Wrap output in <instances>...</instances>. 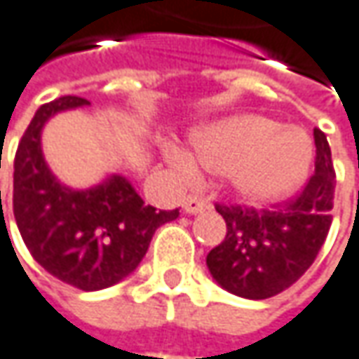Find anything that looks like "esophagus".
<instances>
[{
    "mask_svg": "<svg viewBox=\"0 0 359 359\" xmlns=\"http://www.w3.org/2000/svg\"><path fill=\"white\" fill-rule=\"evenodd\" d=\"M182 209H184V212H189V215H198V212H203V210L207 209V203L203 198H198V196L191 195L184 198Z\"/></svg>",
    "mask_w": 359,
    "mask_h": 359,
    "instance_id": "1",
    "label": "esophagus"
}]
</instances>
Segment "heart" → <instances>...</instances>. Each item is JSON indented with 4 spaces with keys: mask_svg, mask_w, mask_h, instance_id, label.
Segmentation results:
<instances>
[{
    "mask_svg": "<svg viewBox=\"0 0 359 359\" xmlns=\"http://www.w3.org/2000/svg\"><path fill=\"white\" fill-rule=\"evenodd\" d=\"M195 156L187 150L166 149L164 158L184 182L210 175H229L233 191L251 205L281 201L302 187L311 164L309 136L295 126L259 114L226 118L198 133Z\"/></svg>",
    "mask_w": 359,
    "mask_h": 359,
    "instance_id": "1",
    "label": "heart"
}]
</instances>
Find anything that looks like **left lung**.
<instances>
[{"label":"left lung","mask_w":359,"mask_h":359,"mask_svg":"<svg viewBox=\"0 0 359 359\" xmlns=\"http://www.w3.org/2000/svg\"><path fill=\"white\" fill-rule=\"evenodd\" d=\"M316 138V172L302 195L277 210L217 207L225 241L207 255L212 279L245 299H267L293 285L320 253L332 225L335 172L321 130Z\"/></svg>","instance_id":"8db88e82"}]
</instances>
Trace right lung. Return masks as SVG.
Instances as JSON below:
<instances>
[{"label":"right lung","mask_w":359,"mask_h":359,"mask_svg":"<svg viewBox=\"0 0 359 359\" xmlns=\"http://www.w3.org/2000/svg\"><path fill=\"white\" fill-rule=\"evenodd\" d=\"M88 104L64 96L32 118L13 163V215L25 247L46 271L74 287L98 291L138 267L154 231L175 221L179 209L144 205L122 175L90 189H72L55 179L41 150L43 126L55 114Z\"/></svg>","instance_id":"1"}]
</instances>
